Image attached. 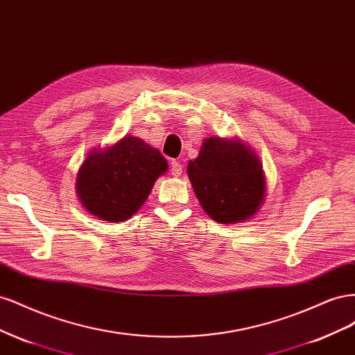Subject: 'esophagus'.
Wrapping results in <instances>:
<instances>
[{"label": "esophagus", "instance_id": "obj_1", "mask_svg": "<svg viewBox=\"0 0 355 355\" xmlns=\"http://www.w3.org/2000/svg\"><path fill=\"white\" fill-rule=\"evenodd\" d=\"M182 170H184V166L179 159H173L171 161V175L173 176H180L182 175Z\"/></svg>", "mask_w": 355, "mask_h": 355}]
</instances>
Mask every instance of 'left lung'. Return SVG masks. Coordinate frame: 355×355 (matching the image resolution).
I'll use <instances>...</instances> for the list:
<instances>
[{"label": "left lung", "mask_w": 355, "mask_h": 355, "mask_svg": "<svg viewBox=\"0 0 355 355\" xmlns=\"http://www.w3.org/2000/svg\"><path fill=\"white\" fill-rule=\"evenodd\" d=\"M188 176L202 209L220 223L250 218L263 201L262 164L240 142L204 141L198 157L188 163Z\"/></svg>", "instance_id": "left-lung-1"}]
</instances>
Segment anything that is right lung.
I'll use <instances>...</instances> for the list:
<instances>
[{
	"label": "right lung",
	"instance_id": "add662e5",
	"mask_svg": "<svg viewBox=\"0 0 355 355\" xmlns=\"http://www.w3.org/2000/svg\"><path fill=\"white\" fill-rule=\"evenodd\" d=\"M166 170L167 161L158 149L125 136L85 158L77 176V194L94 216L121 222L141 209Z\"/></svg>",
	"mask_w": 355,
	"mask_h": 355
}]
</instances>
